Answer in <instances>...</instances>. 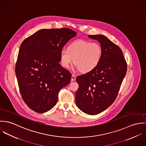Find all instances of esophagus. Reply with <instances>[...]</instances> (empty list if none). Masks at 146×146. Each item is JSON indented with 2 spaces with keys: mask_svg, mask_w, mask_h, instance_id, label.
Here are the masks:
<instances>
[{
  "mask_svg": "<svg viewBox=\"0 0 146 146\" xmlns=\"http://www.w3.org/2000/svg\"><path fill=\"white\" fill-rule=\"evenodd\" d=\"M71 81H72V82L76 81V76L74 74H72Z\"/></svg>",
  "mask_w": 146,
  "mask_h": 146,
  "instance_id": "esophagus-1",
  "label": "esophagus"
}]
</instances>
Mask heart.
I'll list each match as a JSON object with an SVG mask.
<instances>
[{"label": "heart", "instance_id": "1", "mask_svg": "<svg viewBox=\"0 0 146 146\" xmlns=\"http://www.w3.org/2000/svg\"><path fill=\"white\" fill-rule=\"evenodd\" d=\"M102 50L96 42L79 40L70 44L67 50L62 49L60 59L62 66L68 68L73 63L74 68L82 73H88L97 67L100 62Z\"/></svg>", "mask_w": 146, "mask_h": 146}]
</instances>
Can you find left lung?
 <instances>
[{
	"mask_svg": "<svg viewBox=\"0 0 146 146\" xmlns=\"http://www.w3.org/2000/svg\"><path fill=\"white\" fill-rule=\"evenodd\" d=\"M98 41L102 52L97 67L79 76L76 104L84 113L94 115L108 109L115 100L124 78L127 65L120 48L105 36L88 35Z\"/></svg>",
	"mask_w": 146,
	"mask_h": 146,
	"instance_id": "8db88e82",
	"label": "left lung"
}]
</instances>
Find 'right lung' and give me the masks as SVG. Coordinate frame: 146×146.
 I'll return each instance as SVG.
<instances>
[{
	"mask_svg": "<svg viewBox=\"0 0 146 146\" xmlns=\"http://www.w3.org/2000/svg\"><path fill=\"white\" fill-rule=\"evenodd\" d=\"M76 35L67 28L42 29L21 44L16 75L22 97L34 111L51 110L57 103L60 89L70 82L71 74L59 64L60 52Z\"/></svg>",
	"mask_w": 146,
	"mask_h": 146,
	"instance_id": "1",
	"label": "right lung"
}]
</instances>
